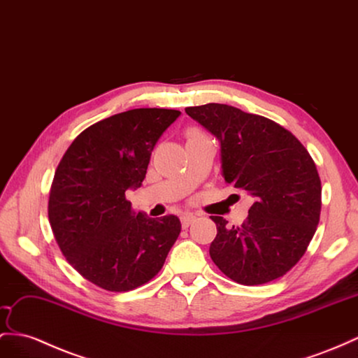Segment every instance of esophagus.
I'll return each mask as SVG.
<instances>
[{
  "label": "esophagus",
  "instance_id": "1",
  "mask_svg": "<svg viewBox=\"0 0 358 358\" xmlns=\"http://www.w3.org/2000/svg\"><path fill=\"white\" fill-rule=\"evenodd\" d=\"M195 216L194 215H192V213H185V215H182L181 216V227L182 228H187L192 222H194L195 221Z\"/></svg>",
  "mask_w": 358,
  "mask_h": 358
}]
</instances>
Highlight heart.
<instances>
[{"instance_id":"b5f03b06","label":"heart","mask_w":358,"mask_h":358,"mask_svg":"<svg viewBox=\"0 0 358 358\" xmlns=\"http://www.w3.org/2000/svg\"><path fill=\"white\" fill-rule=\"evenodd\" d=\"M199 139H206V136L201 133L196 128H190L187 131V142H194V141H199Z\"/></svg>"}]
</instances>
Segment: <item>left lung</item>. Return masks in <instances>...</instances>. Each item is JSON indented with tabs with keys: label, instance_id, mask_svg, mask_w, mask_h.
Here are the masks:
<instances>
[{
	"label": "left lung",
	"instance_id": "obj_1",
	"mask_svg": "<svg viewBox=\"0 0 358 358\" xmlns=\"http://www.w3.org/2000/svg\"><path fill=\"white\" fill-rule=\"evenodd\" d=\"M186 113L221 145L222 177L255 199L239 227L210 216L217 234L210 257L228 278L257 286L282 277L304 255L320 216L319 173L295 136L271 119L227 104Z\"/></svg>",
	"mask_w": 358,
	"mask_h": 358
}]
</instances>
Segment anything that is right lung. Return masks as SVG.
I'll list each match as a JSON object with an SVG mask.
<instances>
[{"mask_svg": "<svg viewBox=\"0 0 358 358\" xmlns=\"http://www.w3.org/2000/svg\"><path fill=\"white\" fill-rule=\"evenodd\" d=\"M181 115L133 108L80 133L54 173L48 217L80 275L110 292H128L159 273L181 231L177 216L136 213L125 192L142 186L155 143Z\"/></svg>", "mask_w": 358, "mask_h": 358, "instance_id": "right-lung-1", "label": "right lung"}]
</instances>
